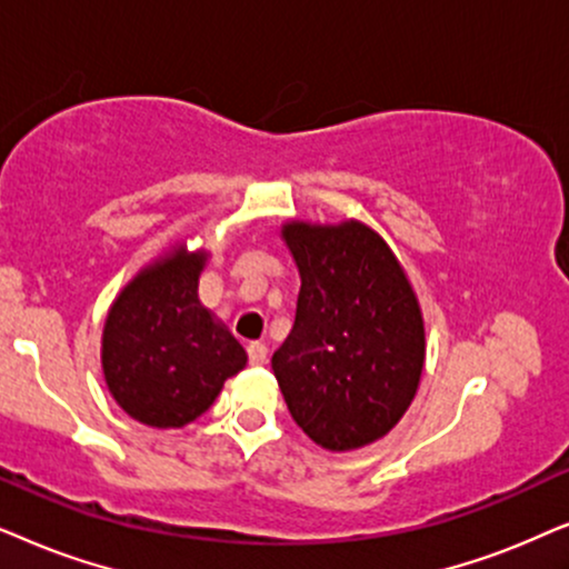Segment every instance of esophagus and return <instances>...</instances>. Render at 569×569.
Segmentation results:
<instances>
[{"label":"esophagus","instance_id":"obj_1","mask_svg":"<svg viewBox=\"0 0 569 569\" xmlns=\"http://www.w3.org/2000/svg\"><path fill=\"white\" fill-rule=\"evenodd\" d=\"M247 353H249V363H254V367H262V363L268 361V346L260 343V340L249 343Z\"/></svg>","mask_w":569,"mask_h":569}]
</instances>
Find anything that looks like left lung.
<instances>
[{
	"mask_svg": "<svg viewBox=\"0 0 569 569\" xmlns=\"http://www.w3.org/2000/svg\"><path fill=\"white\" fill-rule=\"evenodd\" d=\"M280 239L299 268L297 320L272 375L301 431L330 452L367 448L403 419L427 361L411 280L372 226L291 218Z\"/></svg>",
	"mask_w": 569,
	"mask_h": 569,
	"instance_id": "left-lung-1",
	"label": "left lung"
}]
</instances>
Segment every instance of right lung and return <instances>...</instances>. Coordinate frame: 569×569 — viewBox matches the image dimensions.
Masks as SVG:
<instances>
[{
	"mask_svg": "<svg viewBox=\"0 0 569 569\" xmlns=\"http://www.w3.org/2000/svg\"><path fill=\"white\" fill-rule=\"evenodd\" d=\"M208 257V249L189 252L177 241L134 272L106 315V388L146 427H187L247 367L244 348L197 293Z\"/></svg>",
	"mask_w": 569,
	"mask_h": 569,
	"instance_id": "obj_1",
	"label": "right lung"
}]
</instances>
